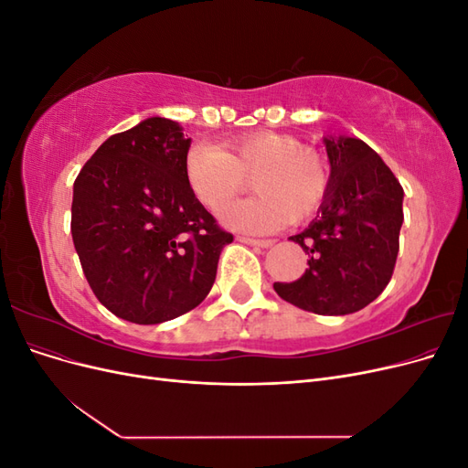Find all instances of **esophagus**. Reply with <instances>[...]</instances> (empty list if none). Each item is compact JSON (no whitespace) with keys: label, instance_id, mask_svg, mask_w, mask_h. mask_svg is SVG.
<instances>
[{"label":"esophagus","instance_id":"34e87169","mask_svg":"<svg viewBox=\"0 0 468 468\" xmlns=\"http://www.w3.org/2000/svg\"><path fill=\"white\" fill-rule=\"evenodd\" d=\"M238 242L253 246V248H269V246H273L271 239H256V238H248V236H238Z\"/></svg>","mask_w":468,"mask_h":468}]
</instances>
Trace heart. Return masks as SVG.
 Listing matches in <instances>:
<instances>
[{"mask_svg":"<svg viewBox=\"0 0 468 468\" xmlns=\"http://www.w3.org/2000/svg\"><path fill=\"white\" fill-rule=\"evenodd\" d=\"M187 183L205 208L222 212L248 189L253 199L224 212V222L246 232H275L308 220L328 199L332 167L296 136L258 131L226 140L218 148L199 144L186 158Z\"/></svg>","mask_w":468,"mask_h":468,"instance_id":"1","label":"heart"}]
</instances>
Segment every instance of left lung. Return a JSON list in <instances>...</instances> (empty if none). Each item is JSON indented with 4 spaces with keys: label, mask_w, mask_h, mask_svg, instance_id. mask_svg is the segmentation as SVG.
Instances as JSON below:
<instances>
[{
    "label": "left lung",
    "mask_w": 468,
    "mask_h": 468,
    "mask_svg": "<svg viewBox=\"0 0 468 468\" xmlns=\"http://www.w3.org/2000/svg\"><path fill=\"white\" fill-rule=\"evenodd\" d=\"M332 187L320 215L291 236L308 253L292 282H273L282 301L322 316L357 313L385 291L399 256L402 186L359 138H324Z\"/></svg>",
    "instance_id": "1"
}]
</instances>
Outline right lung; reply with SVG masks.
I'll list each match as a JSON object with an SVG mask.
<instances>
[{
    "mask_svg": "<svg viewBox=\"0 0 468 468\" xmlns=\"http://www.w3.org/2000/svg\"><path fill=\"white\" fill-rule=\"evenodd\" d=\"M189 146L177 122L152 117L109 136L74 181L83 275L122 320L160 324L199 306L234 239L189 187Z\"/></svg>",
    "mask_w": 468,
    "mask_h": 468,
    "instance_id": "right-lung-1",
    "label": "right lung"
}]
</instances>
